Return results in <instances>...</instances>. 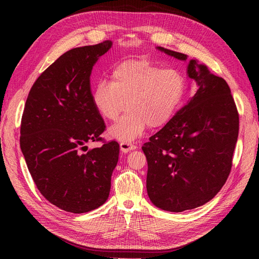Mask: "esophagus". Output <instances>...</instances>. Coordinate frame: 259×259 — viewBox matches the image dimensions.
<instances>
[{"mask_svg": "<svg viewBox=\"0 0 259 259\" xmlns=\"http://www.w3.org/2000/svg\"><path fill=\"white\" fill-rule=\"evenodd\" d=\"M136 148H137V147H136L135 145L130 144V143H125V142H123V143H121V144H120V149H121V151H122L123 153L131 152V151H133V150H135Z\"/></svg>", "mask_w": 259, "mask_h": 259, "instance_id": "1", "label": "esophagus"}]
</instances>
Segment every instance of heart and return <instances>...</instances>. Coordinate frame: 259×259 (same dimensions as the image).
Instances as JSON below:
<instances>
[{
    "label": "heart",
    "instance_id": "1",
    "mask_svg": "<svg viewBox=\"0 0 259 259\" xmlns=\"http://www.w3.org/2000/svg\"><path fill=\"white\" fill-rule=\"evenodd\" d=\"M110 83L99 81L92 93L93 105L108 121L122 119L109 128L111 137L133 142L146 127H162L178 111L185 97L186 80L175 68L146 59L125 60L110 71Z\"/></svg>",
    "mask_w": 259,
    "mask_h": 259
}]
</instances>
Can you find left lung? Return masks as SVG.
I'll return each mask as SVG.
<instances>
[{
    "instance_id": "left-lung-1",
    "label": "left lung",
    "mask_w": 259,
    "mask_h": 259,
    "mask_svg": "<svg viewBox=\"0 0 259 259\" xmlns=\"http://www.w3.org/2000/svg\"><path fill=\"white\" fill-rule=\"evenodd\" d=\"M156 50L188 59L161 46ZM187 75L197 85L193 97L143 146L149 199L174 213L205 204L222 189L239 134V114L227 82L197 59L188 61Z\"/></svg>"
}]
</instances>
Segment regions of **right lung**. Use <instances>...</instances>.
<instances>
[{
  "instance_id": "1",
  "label": "right lung",
  "mask_w": 259,
  "mask_h": 259,
  "mask_svg": "<svg viewBox=\"0 0 259 259\" xmlns=\"http://www.w3.org/2000/svg\"><path fill=\"white\" fill-rule=\"evenodd\" d=\"M112 42L66 52L37 77L28 95L20 148L37 189L55 206L74 214L109 198L120 146L110 142L88 150L106 128L93 105L91 74Z\"/></svg>"
}]
</instances>
